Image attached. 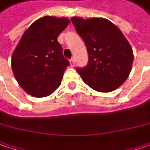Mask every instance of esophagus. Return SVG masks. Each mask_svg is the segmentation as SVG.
Wrapping results in <instances>:
<instances>
[{
	"mask_svg": "<svg viewBox=\"0 0 150 150\" xmlns=\"http://www.w3.org/2000/svg\"><path fill=\"white\" fill-rule=\"evenodd\" d=\"M70 65H71V67H74V65H75V59H74V58H71V59H70Z\"/></svg>",
	"mask_w": 150,
	"mask_h": 150,
	"instance_id": "esophagus-1",
	"label": "esophagus"
}]
</instances>
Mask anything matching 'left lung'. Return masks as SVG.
<instances>
[{
    "instance_id": "left-lung-1",
    "label": "left lung",
    "mask_w": 150,
    "mask_h": 150,
    "mask_svg": "<svg viewBox=\"0 0 150 150\" xmlns=\"http://www.w3.org/2000/svg\"><path fill=\"white\" fill-rule=\"evenodd\" d=\"M71 22L85 42L89 62L77 71L83 82L98 92H111L129 77L133 52L121 30L108 19L72 17Z\"/></svg>"
}]
</instances>
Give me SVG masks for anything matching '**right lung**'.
<instances>
[{"instance_id": "1", "label": "right lung", "mask_w": 150, "mask_h": 150, "mask_svg": "<svg viewBox=\"0 0 150 150\" xmlns=\"http://www.w3.org/2000/svg\"><path fill=\"white\" fill-rule=\"evenodd\" d=\"M69 23L67 18L42 17L20 38L12 55V69L27 94L45 97L60 85L69 61L63 56L57 38Z\"/></svg>"}]
</instances>
